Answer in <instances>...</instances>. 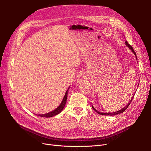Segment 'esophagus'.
<instances>
[{
	"mask_svg": "<svg viewBox=\"0 0 151 151\" xmlns=\"http://www.w3.org/2000/svg\"><path fill=\"white\" fill-rule=\"evenodd\" d=\"M86 80V75L84 71H80L76 75V81L78 83H81Z\"/></svg>",
	"mask_w": 151,
	"mask_h": 151,
	"instance_id": "1",
	"label": "esophagus"
}]
</instances>
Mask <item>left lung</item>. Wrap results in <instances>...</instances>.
I'll return each instance as SVG.
<instances>
[{"instance_id":"obj_1","label":"left lung","mask_w":151,"mask_h":151,"mask_svg":"<svg viewBox=\"0 0 151 151\" xmlns=\"http://www.w3.org/2000/svg\"><path fill=\"white\" fill-rule=\"evenodd\" d=\"M125 45L128 47V48H129L130 49V50L134 54V55H135V57H136V59H137V55H136V53H135V52H134V51L133 50V47H132V46H130L129 43H128V42H125ZM137 62H138V61H137ZM136 93V92H135ZM135 93H134V95L133 96H132V99H131V100L129 101V102L127 104V105L126 106H125L124 108H122L121 109H119V111H115V112H113V113H104V112H100V111H97L96 109H95V108L93 106V105H92V108H93V109L96 112H97L98 114H101V115H104V116H114V115H117V114H121V113H124L125 111L126 110V109L128 108V106L130 105V104H131V102L132 101V100H133V97H134V94H135Z\"/></svg>"}]
</instances>
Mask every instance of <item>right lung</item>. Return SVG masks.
I'll return each mask as SVG.
<instances>
[{
	"mask_svg": "<svg viewBox=\"0 0 151 151\" xmlns=\"http://www.w3.org/2000/svg\"><path fill=\"white\" fill-rule=\"evenodd\" d=\"M70 87L68 88V89L67 90L66 92H65V94L64 97H63V100L62 101H61L60 104L59 105V106H58L56 108H55V109H54L53 111H52L50 112V113H46V114H38V116H41V117H52V116H54L55 115H57L59 113H60L62 112V111L63 110V108L65 107V104H66V101H67V95H68V91L70 89Z\"/></svg>",
	"mask_w": 151,
	"mask_h": 151,
	"instance_id": "right-lung-1",
	"label": "right lung"
}]
</instances>
